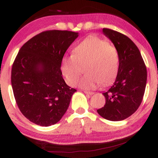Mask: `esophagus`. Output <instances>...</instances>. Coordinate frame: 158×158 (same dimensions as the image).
<instances>
[{
	"instance_id": "obj_1",
	"label": "esophagus",
	"mask_w": 158,
	"mask_h": 158,
	"mask_svg": "<svg viewBox=\"0 0 158 158\" xmlns=\"http://www.w3.org/2000/svg\"><path fill=\"white\" fill-rule=\"evenodd\" d=\"M84 93H85V94H88V95H93V94H94V92L86 91V90H85V91H84Z\"/></svg>"
}]
</instances>
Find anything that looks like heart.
Listing matches in <instances>:
<instances>
[{
	"label": "heart",
	"mask_w": 158,
	"mask_h": 158,
	"mask_svg": "<svg viewBox=\"0 0 158 158\" xmlns=\"http://www.w3.org/2000/svg\"><path fill=\"white\" fill-rule=\"evenodd\" d=\"M119 61L114 45L97 36H90L74 48L73 55L63 58L61 70L67 83L73 86L85 66L86 75L78 85L82 89L93 90L99 83L106 85L114 80L118 73Z\"/></svg>",
	"instance_id": "1"
}]
</instances>
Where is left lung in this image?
<instances>
[{"label": "left lung", "mask_w": 158, "mask_h": 158, "mask_svg": "<svg viewBox=\"0 0 158 158\" xmlns=\"http://www.w3.org/2000/svg\"><path fill=\"white\" fill-rule=\"evenodd\" d=\"M102 32L112 41L119 54V70L112 86L102 94L106 104L97 110L103 118L120 121L132 115L142 102L147 70L139 49L126 35L110 29Z\"/></svg>", "instance_id": "obj_1"}]
</instances>
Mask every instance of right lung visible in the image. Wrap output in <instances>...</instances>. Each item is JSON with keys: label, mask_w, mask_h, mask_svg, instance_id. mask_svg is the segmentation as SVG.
I'll return each mask as SVG.
<instances>
[{"label": "right lung", "mask_w": 158, "mask_h": 158, "mask_svg": "<svg viewBox=\"0 0 158 158\" xmlns=\"http://www.w3.org/2000/svg\"><path fill=\"white\" fill-rule=\"evenodd\" d=\"M79 32L48 30L38 34L20 49L12 68L11 82L23 115L41 126L59 122L77 91L65 83L61 60Z\"/></svg>", "instance_id": "add662e5"}]
</instances>
